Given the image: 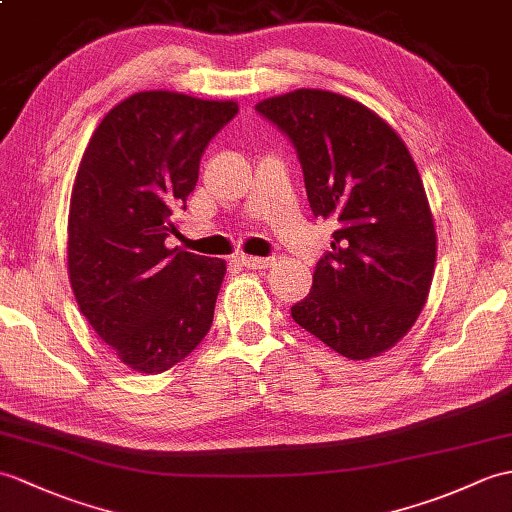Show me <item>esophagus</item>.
<instances>
[{
  "label": "esophagus",
  "mask_w": 512,
  "mask_h": 512,
  "mask_svg": "<svg viewBox=\"0 0 512 512\" xmlns=\"http://www.w3.org/2000/svg\"><path fill=\"white\" fill-rule=\"evenodd\" d=\"M242 261V266L251 268V270H261V268H270L272 264H275V259L270 257H251V255H240L237 257Z\"/></svg>",
  "instance_id": "obj_1"
}]
</instances>
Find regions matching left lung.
<instances>
[{
	"label": "left lung",
	"instance_id": "8db88e82",
	"mask_svg": "<svg viewBox=\"0 0 512 512\" xmlns=\"http://www.w3.org/2000/svg\"><path fill=\"white\" fill-rule=\"evenodd\" d=\"M255 109L292 139L314 216L340 224L292 318L344 358H377L417 323L434 277L417 163L395 128L340 93L296 89Z\"/></svg>",
	"mask_w": 512,
	"mask_h": 512
}]
</instances>
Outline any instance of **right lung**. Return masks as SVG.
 <instances>
[{
	"instance_id": "obj_1",
	"label": "right lung",
	"mask_w": 512,
	"mask_h": 512,
	"mask_svg": "<svg viewBox=\"0 0 512 512\" xmlns=\"http://www.w3.org/2000/svg\"><path fill=\"white\" fill-rule=\"evenodd\" d=\"M233 100L139 91L93 130L71 189L67 272L82 316L122 364L157 375L213 323L227 261L168 248L211 137Z\"/></svg>"
}]
</instances>
